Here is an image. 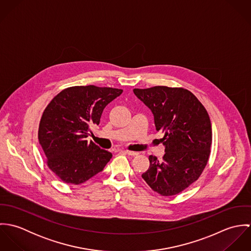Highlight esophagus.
Returning <instances> with one entry per match:
<instances>
[{"label": "esophagus", "instance_id": "obj_1", "mask_svg": "<svg viewBox=\"0 0 251 251\" xmlns=\"http://www.w3.org/2000/svg\"><path fill=\"white\" fill-rule=\"evenodd\" d=\"M124 153H126V154H128V155H136L137 154V152H135V151H127V150H125V151H122Z\"/></svg>", "mask_w": 251, "mask_h": 251}]
</instances>
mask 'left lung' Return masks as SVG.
Returning a JSON list of instances; mask_svg holds the SVG:
<instances>
[{
    "mask_svg": "<svg viewBox=\"0 0 251 251\" xmlns=\"http://www.w3.org/2000/svg\"><path fill=\"white\" fill-rule=\"evenodd\" d=\"M133 93L151 109L165 147L162 160L149 156L150 166L142 178L160 195H176L197 180L208 163L212 145L209 114L183 88L155 86Z\"/></svg>",
    "mask_w": 251,
    "mask_h": 251,
    "instance_id": "left-lung-1",
    "label": "left lung"
}]
</instances>
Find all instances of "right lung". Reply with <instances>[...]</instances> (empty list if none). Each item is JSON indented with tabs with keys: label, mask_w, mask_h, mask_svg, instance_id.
<instances>
[{
	"label": "right lung",
	"mask_w": 251,
	"mask_h": 251,
	"mask_svg": "<svg viewBox=\"0 0 251 251\" xmlns=\"http://www.w3.org/2000/svg\"><path fill=\"white\" fill-rule=\"evenodd\" d=\"M123 93L108 87L74 86L63 90L45 108L38 141L46 163L59 179L80 184L101 172L112 153L86 138L100 125L103 109Z\"/></svg>",
	"instance_id": "right-lung-1"
}]
</instances>
